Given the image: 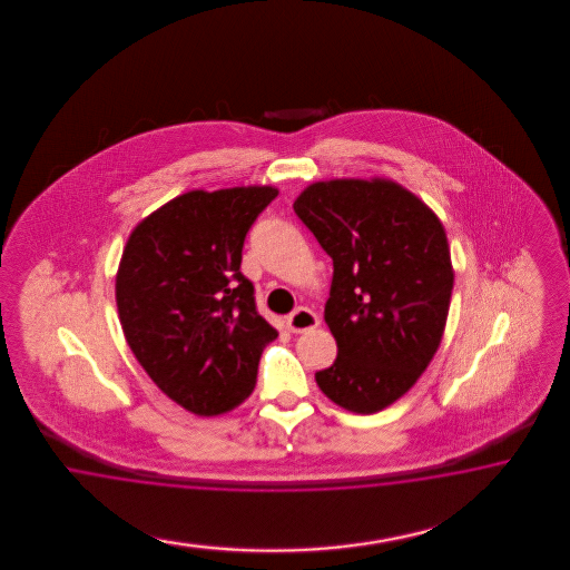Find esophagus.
Listing matches in <instances>:
<instances>
[{"mask_svg": "<svg viewBox=\"0 0 570 570\" xmlns=\"http://www.w3.org/2000/svg\"><path fill=\"white\" fill-rule=\"evenodd\" d=\"M286 326L294 334H301V332H307V330L317 328L320 326V317L307 309V307H298L293 311L288 317H286Z\"/></svg>", "mask_w": 570, "mask_h": 570, "instance_id": "obj_1", "label": "esophagus"}]
</instances>
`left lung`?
<instances>
[{
	"label": "left lung",
	"mask_w": 570,
	"mask_h": 570,
	"mask_svg": "<svg viewBox=\"0 0 570 570\" xmlns=\"http://www.w3.org/2000/svg\"><path fill=\"white\" fill-rule=\"evenodd\" d=\"M294 213L334 265L324 320L338 355L317 386L348 412L376 414L414 386L441 343L453 291L445 229L384 179L317 181Z\"/></svg>",
	"instance_id": "8db88e82"
}]
</instances>
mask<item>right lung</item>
Instances as JSON below:
<instances>
[{"label":"right lung","instance_id":"obj_1","mask_svg":"<svg viewBox=\"0 0 570 570\" xmlns=\"http://www.w3.org/2000/svg\"><path fill=\"white\" fill-rule=\"evenodd\" d=\"M276 196L269 186L188 191L146 217L122 250L117 307L127 345L191 414L240 405L277 338L240 272L244 238Z\"/></svg>","mask_w":570,"mask_h":570}]
</instances>
